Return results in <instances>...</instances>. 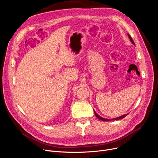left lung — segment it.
I'll return each instance as SVG.
<instances>
[{"label": "left lung", "instance_id": "1", "mask_svg": "<svg viewBox=\"0 0 158 158\" xmlns=\"http://www.w3.org/2000/svg\"><path fill=\"white\" fill-rule=\"evenodd\" d=\"M128 36H129V39H130V40H131V41L132 42V44H134V45H135V42H134V41L132 40V38L131 37V36L128 34ZM94 113H95V116L96 117L99 119V120H102V121H106V122H107V121H110V120H120V119H122V118H124V117H126V116L127 115V114H123V115H122V116H121V117H117V118H113V119H106V118H102V117H100V116H99L95 111H94Z\"/></svg>", "mask_w": 158, "mask_h": 158}]
</instances>
